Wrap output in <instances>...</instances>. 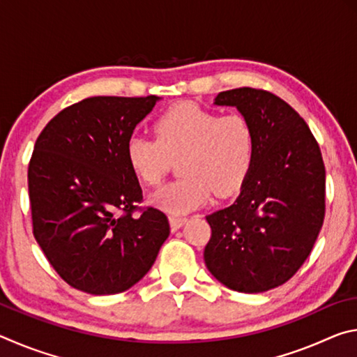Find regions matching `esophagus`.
<instances>
[{
	"label": "esophagus",
	"instance_id": "esophagus-1",
	"mask_svg": "<svg viewBox=\"0 0 357 357\" xmlns=\"http://www.w3.org/2000/svg\"><path fill=\"white\" fill-rule=\"evenodd\" d=\"M187 222L185 217H181V215H170V227L173 231H176V229H179L181 227L184 225V223Z\"/></svg>",
	"mask_w": 357,
	"mask_h": 357
}]
</instances>
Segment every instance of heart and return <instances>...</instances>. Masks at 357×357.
I'll list each match as a JSON object with an SVG mask.
<instances>
[{
    "mask_svg": "<svg viewBox=\"0 0 357 357\" xmlns=\"http://www.w3.org/2000/svg\"><path fill=\"white\" fill-rule=\"evenodd\" d=\"M154 138L132 135L126 160L143 184L154 187L179 159L183 178L162 185L151 197L155 206L184 214L217 197L236 193L249 176L255 138L241 113L220 114L197 104H178L154 123Z\"/></svg>",
    "mask_w": 357,
    "mask_h": 357,
    "instance_id": "1",
    "label": "heart"
}]
</instances>
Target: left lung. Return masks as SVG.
Instances as JSON below:
<instances>
[{"label": "left lung", "instance_id": "8db88e82", "mask_svg": "<svg viewBox=\"0 0 357 357\" xmlns=\"http://www.w3.org/2000/svg\"><path fill=\"white\" fill-rule=\"evenodd\" d=\"M215 105L249 121L255 153L231 206L206 215L209 273L229 289L263 293L298 273L324 220L326 170L315 137L294 108L255 88L222 91Z\"/></svg>", "mask_w": 357, "mask_h": 357}]
</instances>
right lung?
<instances>
[{
  "instance_id": "add662e5",
  "label": "right lung",
  "mask_w": 357,
  "mask_h": 357,
  "mask_svg": "<svg viewBox=\"0 0 357 357\" xmlns=\"http://www.w3.org/2000/svg\"><path fill=\"white\" fill-rule=\"evenodd\" d=\"M160 98L96 96L59 112L28 167L33 234L59 277L80 291L123 293L146 275L170 234L146 208L126 143Z\"/></svg>"
}]
</instances>
